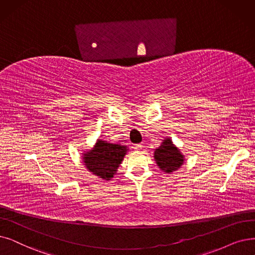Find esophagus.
Returning a JSON list of instances; mask_svg holds the SVG:
<instances>
[{
  "label": "esophagus",
  "instance_id": "esophagus-1",
  "mask_svg": "<svg viewBox=\"0 0 255 255\" xmlns=\"http://www.w3.org/2000/svg\"><path fill=\"white\" fill-rule=\"evenodd\" d=\"M133 147H134V149L140 150V149H142V147H143V145H142L141 143H139V144H134V145H133Z\"/></svg>",
  "mask_w": 255,
  "mask_h": 255
}]
</instances>
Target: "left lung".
<instances>
[{
    "instance_id": "left-lung-1",
    "label": "left lung",
    "mask_w": 255,
    "mask_h": 255,
    "mask_svg": "<svg viewBox=\"0 0 255 255\" xmlns=\"http://www.w3.org/2000/svg\"><path fill=\"white\" fill-rule=\"evenodd\" d=\"M155 160L157 165L165 172H172L177 170L184 161V157L180 150L172 144L169 138L163 140L161 146L156 148Z\"/></svg>"
}]
</instances>
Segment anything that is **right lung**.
<instances>
[{
  "mask_svg": "<svg viewBox=\"0 0 255 255\" xmlns=\"http://www.w3.org/2000/svg\"><path fill=\"white\" fill-rule=\"evenodd\" d=\"M128 151L126 145L108 143L98 140L94 148L84 155V163L89 171L101 179L111 180L116 174Z\"/></svg>",
  "mask_w": 255,
  "mask_h": 255,
  "instance_id": "right-lung-1",
  "label": "right lung"
}]
</instances>
